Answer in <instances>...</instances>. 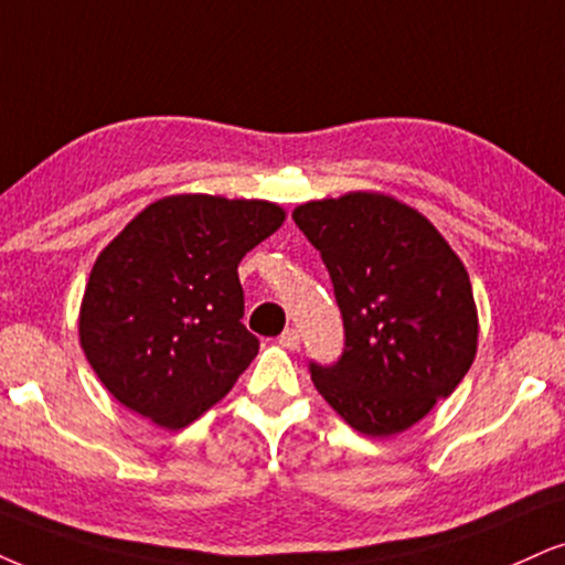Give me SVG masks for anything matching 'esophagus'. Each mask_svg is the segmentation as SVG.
I'll return each mask as SVG.
<instances>
[{
  "label": "esophagus",
  "instance_id": "obj_1",
  "mask_svg": "<svg viewBox=\"0 0 565 565\" xmlns=\"http://www.w3.org/2000/svg\"><path fill=\"white\" fill-rule=\"evenodd\" d=\"M277 340H280V345L288 348V351H296V348L301 345V335H298V330H294V327H288Z\"/></svg>",
  "mask_w": 565,
  "mask_h": 565
}]
</instances>
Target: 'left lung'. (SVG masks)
Instances as JSON below:
<instances>
[{
  "label": "left lung",
  "instance_id": "left-lung-1",
  "mask_svg": "<svg viewBox=\"0 0 565 565\" xmlns=\"http://www.w3.org/2000/svg\"><path fill=\"white\" fill-rule=\"evenodd\" d=\"M294 220L330 271L345 330L335 364H309L315 387L361 435H398L475 361L466 267L427 217L380 193L309 201Z\"/></svg>",
  "mask_w": 565,
  "mask_h": 565
}]
</instances>
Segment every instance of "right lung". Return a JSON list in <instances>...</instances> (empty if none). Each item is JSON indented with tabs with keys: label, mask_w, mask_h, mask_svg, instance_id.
Segmentation results:
<instances>
[{
	"label": "right lung",
	"mask_w": 565,
	"mask_h": 565,
	"mask_svg": "<svg viewBox=\"0 0 565 565\" xmlns=\"http://www.w3.org/2000/svg\"><path fill=\"white\" fill-rule=\"evenodd\" d=\"M282 220L269 201L185 193L146 206L102 250L78 330L122 406L183 429L225 398L259 353L241 322L238 264Z\"/></svg>",
	"instance_id": "obj_1"
}]
</instances>
